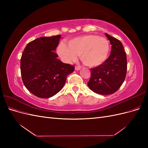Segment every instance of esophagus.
I'll return each mask as SVG.
<instances>
[{
    "instance_id": "34e87169",
    "label": "esophagus",
    "mask_w": 148,
    "mask_h": 148,
    "mask_svg": "<svg viewBox=\"0 0 148 148\" xmlns=\"http://www.w3.org/2000/svg\"><path fill=\"white\" fill-rule=\"evenodd\" d=\"M82 69V67L81 66H75V70H79L80 69Z\"/></svg>"
}]
</instances>
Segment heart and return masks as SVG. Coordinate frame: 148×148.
<instances>
[{"mask_svg": "<svg viewBox=\"0 0 148 148\" xmlns=\"http://www.w3.org/2000/svg\"><path fill=\"white\" fill-rule=\"evenodd\" d=\"M68 45L62 42L57 48V53L62 60L70 64L80 59L89 67L102 65L108 58L110 43L108 40L95 34H87L70 39Z\"/></svg>", "mask_w": 148, "mask_h": 148, "instance_id": "b5f03b06", "label": "heart"}]
</instances>
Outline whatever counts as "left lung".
<instances>
[{
	"label": "left lung",
	"instance_id": "8db88e82",
	"mask_svg": "<svg viewBox=\"0 0 148 148\" xmlns=\"http://www.w3.org/2000/svg\"><path fill=\"white\" fill-rule=\"evenodd\" d=\"M112 45L110 55L102 65L91 69L88 83L89 89L102 95H112L117 91L126 77V53L119 40L105 33Z\"/></svg>",
	"mask_w": 148,
	"mask_h": 148
}]
</instances>
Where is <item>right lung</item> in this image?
I'll list each match as a JSON object with an SVG mask.
<instances>
[{
    "instance_id": "1",
    "label": "right lung",
    "mask_w": 148,
    "mask_h": 148,
    "mask_svg": "<svg viewBox=\"0 0 148 148\" xmlns=\"http://www.w3.org/2000/svg\"><path fill=\"white\" fill-rule=\"evenodd\" d=\"M61 35L41 37L30 42L22 53L21 78L28 90L40 98L56 95L63 88L75 66L57 59L55 52Z\"/></svg>"
}]
</instances>
